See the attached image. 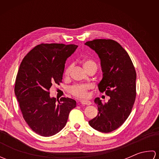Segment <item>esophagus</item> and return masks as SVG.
<instances>
[{
    "mask_svg": "<svg viewBox=\"0 0 159 159\" xmlns=\"http://www.w3.org/2000/svg\"><path fill=\"white\" fill-rule=\"evenodd\" d=\"M80 104H86V105H90V104H92V102L89 100H81L80 101Z\"/></svg>",
    "mask_w": 159,
    "mask_h": 159,
    "instance_id": "34e87169",
    "label": "esophagus"
}]
</instances>
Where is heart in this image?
Returning <instances> with one entry per match:
<instances>
[{
    "label": "heart",
    "instance_id": "heart-1",
    "mask_svg": "<svg viewBox=\"0 0 159 159\" xmlns=\"http://www.w3.org/2000/svg\"><path fill=\"white\" fill-rule=\"evenodd\" d=\"M83 66L85 69L87 70H88L89 67L92 66H96V63L93 61L91 59H86L83 63ZM73 66L71 65L67 67V68L65 70V74L66 76L70 75V74L72 71ZM90 89V86L89 85H86V84H76V85H72L70 87L69 92L72 94L73 96H76L77 98H85L88 96V91Z\"/></svg>",
    "mask_w": 159,
    "mask_h": 159
}]
</instances>
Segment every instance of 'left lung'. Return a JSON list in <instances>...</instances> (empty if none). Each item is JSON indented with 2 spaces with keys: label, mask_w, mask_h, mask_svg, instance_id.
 <instances>
[{
  "label": "left lung",
  "mask_w": 159,
  "mask_h": 159,
  "mask_svg": "<svg viewBox=\"0 0 159 159\" xmlns=\"http://www.w3.org/2000/svg\"><path fill=\"white\" fill-rule=\"evenodd\" d=\"M85 44L100 59L103 77L98 89L110 96L104 104L99 98L95 99L98 113L89 124L98 131L110 133L121 126L131 113L136 98V71L128 52L114 40L98 39Z\"/></svg>",
  "instance_id": "1"
}]
</instances>
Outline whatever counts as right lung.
<instances>
[{
  "label": "right lung",
  "instance_id": "1",
  "mask_svg": "<svg viewBox=\"0 0 159 159\" xmlns=\"http://www.w3.org/2000/svg\"><path fill=\"white\" fill-rule=\"evenodd\" d=\"M78 46L41 43L24 57L16 76L15 94L22 116L37 134L50 137L66 126L76 102L69 98H50L49 90L61 82L66 59ZM58 101V104L56 101Z\"/></svg>",
  "mask_w": 159,
  "mask_h": 159
}]
</instances>
